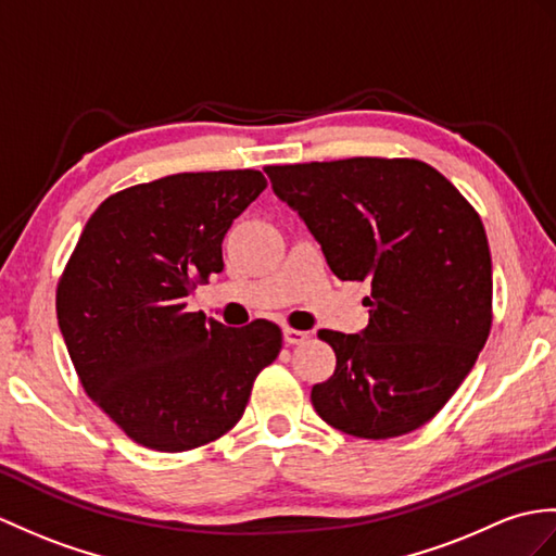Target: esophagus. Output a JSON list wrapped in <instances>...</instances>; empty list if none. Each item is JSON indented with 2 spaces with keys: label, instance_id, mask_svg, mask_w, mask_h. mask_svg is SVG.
<instances>
[{
  "label": "esophagus",
  "instance_id": "34e87169",
  "mask_svg": "<svg viewBox=\"0 0 556 556\" xmlns=\"http://www.w3.org/2000/svg\"><path fill=\"white\" fill-rule=\"evenodd\" d=\"M307 339H309L307 331L291 329V327L283 329V343H287V345H299V343H303V341H307Z\"/></svg>",
  "mask_w": 556,
  "mask_h": 556
}]
</instances>
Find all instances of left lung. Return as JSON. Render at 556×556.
<instances>
[{"mask_svg":"<svg viewBox=\"0 0 556 556\" xmlns=\"http://www.w3.org/2000/svg\"><path fill=\"white\" fill-rule=\"evenodd\" d=\"M265 173L331 273L371 287L363 331H319L337 369L313 386L315 412L371 441L419 429L467 379L490 333L493 263L479 213L421 161L345 159Z\"/></svg>","mask_w":556,"mask_h":556,"instance_id":"8db88e82","label":"left lung"}]
</instances>
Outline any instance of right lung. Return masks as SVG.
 Segmentation results:
<instances>
[{
  "label": "right lung",
  "mask_w": 556,
  "mask_h": 556,
  "mask_svg": "<svg viewBox=\"0 0 556 556\" xmlns=\"http://www.w3.org/2000/svg\"><path fill=\"white\" fill-rule=\"evenodd\" d=\"M265 185L257 170L170 175L87 219L59 281V329L87 395L139 445L185 453L227 433L281 351L273 321L231 329L187 313Z\"/></svg>",
  "instance_id": "add662e5"
}]
</instances>
